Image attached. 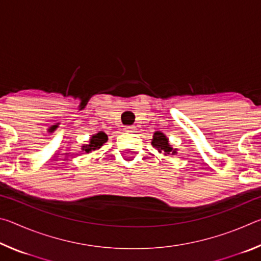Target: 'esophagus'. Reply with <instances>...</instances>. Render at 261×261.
I'll list each match as a JSON object with an SVG mask.
<instances>
[{
	"label": "esophagus",
	"instance_id": "esophagus-1",
	"mask_svg": "<svg viewBox=\"0 0 261 261\" xmlns=\"http://www.w3.org/2000/svg\"><path fill=\"white\" fill-rule=\"evenodd\" d=\"M136 127L135 126H126L125 127V131L129 132V134H134V132H136Z\"/></svg>",
	"mask_w": 261,
	"mask_h": 261
}]
</instances>
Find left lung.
I'll use <instances>...</instances> for the list:
<instances>
[{
	"label": "left lung",
	"instance_id": "obj_1",
	"mask_svg": "<svg viewBox=\"0 0 261 261\" xmlns=\"http://www.w3.org/2000/svg\"><path fill=\"white\" fill-rule=\"evenodd\" d=\"M152 146L158 149L159 153L163 154V155H176L177 154V148H174L169 143L168 137L161 131H155L153 135L152 139Z\"/></svg>",
	"mask_w": 261,
	"mask_h": 261
}]
</instances>
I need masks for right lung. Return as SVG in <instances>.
<instances>
[{"label": "right lung", "instance_id": "1", "mask_svg": "<svg viewBox=\"0 0 261 261\" xmlns=\"http://www.w3.org/2000/svg\"><path fill=\"white\" fill-rule=\"evenodd\" d=\"M108 140V136L105 134L102 131H99L98 134L93 135L90 138V141H88V144H84L82 146V151L83 152H86V153H90L92 151H96V149H99L103 146L105 143H107Z\"/></svg>", "mask_w": 261, "mask_h": 261}]
</instances>
